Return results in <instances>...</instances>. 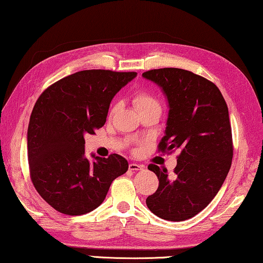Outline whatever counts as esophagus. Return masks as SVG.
<instances>
[{
    "mask_svg": "<svg viewBox=\"0 0 263 263\" xmlns=\"http://www.w3.org/2000/svg\"><path fill=\"white\" fill-rule=\"evenodd\" d=\"M128 168H130V171H141L144 168V166L139 164H135V162H131V164L128 165Z\"/></svg>",
    "mask_w": 263,
    "mask_h": 263,
    "instance_id": "1",
    "label": "esophagus"
}]
</instances>
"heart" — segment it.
Masks as SVG:
<instances>
[{
	"instance_id": "1",
	"label": "heart",
	"mask_w": 263,
	"mask_h": 263,
	"mask_svg": "<svg viewBox=\"0 0 263 263\" xmlns=\"http://www.w3.org/2000/svg\"><path fill=\"white\" fill-rule=\"evenodd\" d=\"M135 103L138 109H141V107L147 106V105H158L157 99L149 93L145 92V91H140V92L136 95Z\"/></svg>"
}]
</instances>
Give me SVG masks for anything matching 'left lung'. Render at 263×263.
I'll list each match as a JSON object with an SVG mask.
<instances>
[{
    "instance_id": "1",
    "label": "left lung",
    "mask_w": 263,
    "mask_h": 263,
    "mask_svg": "<svg viewBox=\"0 0 263 263\" xmlns=\"http://www.w3.org/2000/svg\"><path fill=\"white\" fill-rule=\"evenodd\" d=\"M145 79L160 87L168 102L160 151L180 149L174 176L148 165L159 186L146 199L148 210L168 221H184L201 212L221 189L233 158L228 107L214 83L177 68L149 70Z\"/></svg>"
}]
</instances>
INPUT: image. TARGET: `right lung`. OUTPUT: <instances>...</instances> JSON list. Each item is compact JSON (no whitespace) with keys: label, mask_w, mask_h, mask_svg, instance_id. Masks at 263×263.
<instances>
[{"label":"right lung","mask_w":263,"mask_h":263,"mask_svg":"<svg viewBox=\"0 0 263 263\" xmlns=\"http://www.w3.org/2000/svg\"><path fill=\"white\" fill-rule=\"evenodd\" d=\"M136 72L84 70L50 85L28 126V160L36 191L56 211L82 215L97 208L128 168L119 154L85 157L84 136L106 122L110 103Z\"/></svg>","instance_id":"1"}]
</instances>
